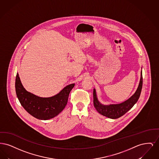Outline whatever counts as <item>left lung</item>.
Returning a JSON list of instances; mask_svg holds the SVG:
<instances>
[{
    "label": "left lung",
    "instance_id": "8db88e82",
    "mask_svg": "<svg viewBox=\"0 0 159 159\" xmlns=\"http://www.w3.org/2000/svg\"><path fill=\"white\" fill-rule=\"evenodd\" d=\"M143 87V74L142 70L141 72V78L139 83L135 92L129 98L125 101L116 104H108L104 105L101 104L99 101L97 92L95 89H93V105L99 113L106 116L108 118L115 119L119 118L123 116L129 110H130L132 107L136 104L138 99L140 97V94Z\"/></svg>",
    "mask_w": 159,
    "mask_h": 159
}]
</instances>
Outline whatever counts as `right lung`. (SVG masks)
<instances>
[{
    "mask_svg": "<svg viewBox=\"0 0 159 159\" xmlns=\"http://www.w3.org/2000/svg\"><path fill=\"white\" fill-rule=\"evenodd\" d=\"M74 86L75 83L68 84L55 95L43 98L26 91L18 73L15 79L16 94L21 106L32 116L43 120L52 119L64 110Z\"/></svg>",
    "mask_w": 159,
    "mask_h": 159,
    "instance_id": "obj_1",
    "label": "right lung"
}]
</instances>
